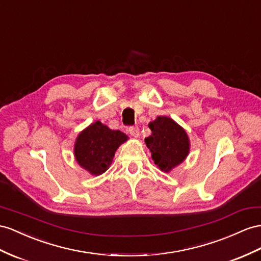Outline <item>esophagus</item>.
Returning a JSON list of instances; mask_svg holds the SVG:
<instances>
[{
	"instance_id": "esophagus-1",
	"label": "esophagus",
	"mask_w": 261,
	"mask_h": 261,
	"mask_svg": "<svg viewBox=\"0 0 261 261\" xmlns=\"http://www.w3.org/2000/svg\"><path fill=\"white\" fill-rule=\"evenodd\" d=\"M129 133L133 138H139L140 129L138 128V126H131V128H129Z\"/></svg>"
}]
</instances>
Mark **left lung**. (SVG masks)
Masks as SVG:
<instances>
[{"label":"left lung","instance_id":"obj_1","mask_svg":"<svg viewBox=\"0 0 261 261\" xmlns=\"http://www.w3.org/2000/svg\"><path fill=\"white\" fill-rule=\"evenodd\" d=\"M152 133L144 141L152 160L164 173H170L188 158L191 142L188 133L170 117L159 116L149 123Z\"/></svg>","mask_w":261,"mask_h":261}]
</instances>
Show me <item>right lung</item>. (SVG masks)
Listing matches in <instances>:
<instances>
[{
	"label": "right lung",
	"instance_id": "add662e5",
	"mask_svg": "<svg viewBox=\"0 0 261 261\" xmlns=\"http://www.w3.org/2000/svg\"><path fill=\"white\" fill-rule=\"evenodd\" d=\"M128 139L125 133L111 130L96 121L79 132L73 145V155L80 168L90 175H101L109 169L119 146Z\"/></svg>",
	"mask_w": 261,
	"mask_h": 261
}]
</instances>
